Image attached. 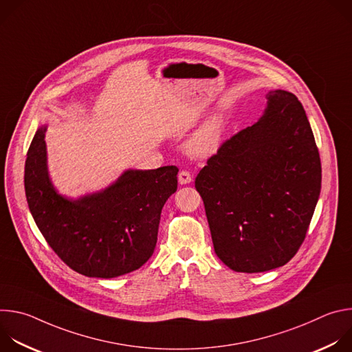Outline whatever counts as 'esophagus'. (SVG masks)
<instances>
[{
	"mask_svg": "<svg viewBox=\"0 0 352 352\" xmlns=\"http://www.w3.org/2000/svg\"><path fill=\"white\" fill-rule=\"evenodd\" d=\"M178 181H179L181 185H185V184L192 182V175H190V173L186 171V170L179 171V174H178Z\"/></svg>",
	"mask_w": 352,
	"mask_h": 352,
	"instance_id": "obj_1",
	"label": "esophagus"
}]
</instances>
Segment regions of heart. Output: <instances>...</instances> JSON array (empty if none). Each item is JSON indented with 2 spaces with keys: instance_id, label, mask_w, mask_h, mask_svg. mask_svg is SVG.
Segmentation results:
<instances>
[{
  "instance_id": "1",
  "label": "heart",
  "mask_w": 352,
  "mask_h": 352,
  "mask_svg": "<svg viewBox=\"0 0 352 352\" xmlns=\"http://www.w3.org/2000/svg\"><path fill=\"white\" fill-rule=\"evenodd\" d=\"M223 133V120L220 117L210 118L189 140L192 155L206 156L217 148Z\"/></svg>"
}]
</instances>
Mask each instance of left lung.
Listing matches in <instances>:
<instances>
[{"instance_id": "8db88e82", "label": "left lung", "mask_w": 352, "mask_h": 352, "mask_svg": "<svg viewBox=\"0 0 352 352\" xmlns=\"http://www.w3.org/2000/svg\"><path fill=\"white\" fill-rule=\"evenodd\" d=\"M265 116L224 140L199 171L214 252L234 272L288 263L304 243L322 185L315 136L298 97L267 93Z\"/></svg>"}]
</instances>
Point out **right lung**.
<instances>
[{"label":"right lung","mask_w":352,"mask_h":352,"mask_svg":"<svg viewBox=\"0 0 352 352\" xmlns=\"http://www.w3.org/2000/svg\"><path fill=\"white\" fill-rule=\"evenodd\" d=\"M44 133L45 128H38L28 150L25 192L47 243L87 277L113 278L138 270L153 255L162 209L178 186V168L129 170L103 192L68 200L48 179Z\"/></svg>","instance_id":"1"}]
</instances>
